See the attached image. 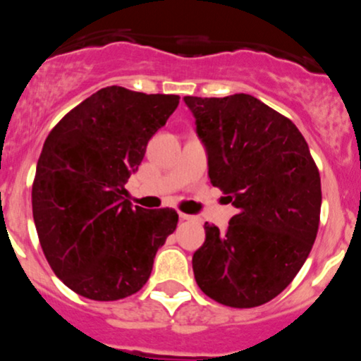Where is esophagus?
I'll return each instance as SVG.
<instances>
[{
    "label": "esophagus",
    "instance_id": "esophagus-1",
    "mask_svg": "<svg viewBox=\"0 0 361 361\" xmlns=\"http://www.w3.org/2000/svg\"><path fill=\"white\" fill-rule=\"evenodd\" d=\"M179 217H180V221H191V219H195V217L189 216V214H184V212H180Z\"/></svg>",
    "mask_w": 361,
    "mask_h": 361
}]
</instances>
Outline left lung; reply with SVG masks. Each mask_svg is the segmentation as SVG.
Here are the masks:
<instances>
[{"mask_svg": "<svg viewBox=\"0 0 361 361\" xmlns=\"http://www.w3.org/2000/svg\"><path fill=\"white\" fill-rule=\"evenodd\" d=\"M209 156L212 185L237 207L226 231L205 223L192 255L200 290L237 309L276 298L316 240L319 170L298 128L251 94L185 96Z\"/></svg>", "mask_w": 361, "mask_h": 361, "instance_id": "left-lung-1", "label": "left lung"}]
</instances>
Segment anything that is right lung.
Wrapping results in <instances>:
<instances>
[{"instance_id": "obj_1", "label": "right lung", "mask_w": 361, "mask_h": 361, "mask_svg": "<svg viewBox=\"0 0 361 361\" xmlns=\"http://www.w3.org/2000/svg\"><path fill=\"white\" fill-rule=\"evenodd\" d=\"M177 94L99 89L52 128L31 191L42 251L80 297L112 302L137 293L179 214L124 200L152 135L179 105Z\"/></svg>"}]
</instances>
